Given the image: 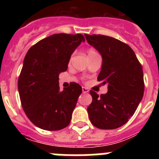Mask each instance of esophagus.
<instances>
[{
  "label": "esophagus",
  "instance_id": "1",
  "mask_svg": "<svg viewBox=\"0 0 159 159\" xmlns=\"http://www.w3.org/2000/svg\"><path fill=\"white\" fill-rule=\"evenodd\" d=\"M82 92H83V93H88V92H89V90H88L87 88H84V87H83Z\"/></svg>",
  "mask_w": 159,
  "mask_h": 159
}]
</instances>
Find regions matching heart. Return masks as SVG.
<instances>
[{"label": "heart", "mask_w": 159, "mask_h": 159, "mask_svg": "<svg viewBox=\"0 0 159 159\" xmlns=\"http://www.w3.org/2000/svg\"><path fill=\"white\" fill-rule=\"evenodd\" d=\"M95 54H98V53H97V52L95 51L94 49H89V50L88 51V57H92V56H94V55H95Z\"/></svg>", "instance_id": "1"}]
</instances>
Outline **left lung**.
<instances>
[{
	"label": "left lung",
	"instance_id": "8db88e82",
	"mask_svg": "<svg viewBox=\"0 0 159 159\" xmlns=\"http://www.w3.org/2000/svg\"><path fill=\"white\" fill-rule=\"evenodd\" d=\"M89 44L102 56L98 75L108 91L100 96L90 91V121L97 128L111 130L122 127L132 117L142 100L144 80L142 65L131 48L116 38L103 35H84Z\"/></svg>",
	"mask_w": 159,
	"mask_h": 159
}]
</instances>
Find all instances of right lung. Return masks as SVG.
Instances as JSON below:
<instances>
[{"label":"right lung","mask_w":159,"mask_h":159,"mask_svg":"<svg viewBox=\"0 0 159 159\" xmlns=\"http://www.w3.org/2000/svg\"><path fill=\"white\" fill-rule=\"evenodd\" d=\"M84 41L82 34L58 33L40 40L28 51L18 91L24 111L36 127L58 130L69 125L82 88L71 83L61 92L59 75L67 71L71 54Z\"/></svg>","instance_id":"1"}]
</instances>
